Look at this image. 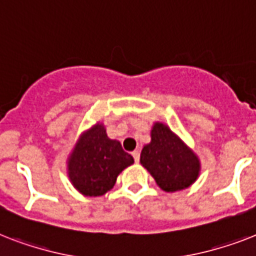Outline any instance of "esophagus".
Listing matches in <instances>:
<instances>
[{"mask_svg":"<svg viewBox=\"0 0 256 256\" xmlns=\"http://www.w3.org/2000/svg\"><path fill=\"white\" fill-rule=\"evenodd\" d=\"M132 158H134L135 163H139V156H140V152H139L138 150H135V151H132Z\"/></svg>","mask_w":256,"mask_h":256,"instance_id":"1","label":"esophagus"}]
</instances>
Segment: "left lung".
<instances>
[{
  "mask_svg": "<svg viewBox=\"0 0 256 256\" xmlns=\"http://www.w3.org/2000/svg\"><path fill=\"white\" fill-rule=\"evenodd\" d=\"M140 164L166 192L190 186L200 175V160L167 124L155 122L151 142L143 147Z\"/></svg>",
  "mask_w": 256,
  "mask_h": 256,
  "instance_id": "1",
  "label": "left lung"
}]
</instances>
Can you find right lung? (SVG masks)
<instances>
[{"label": "right lung", "instance_id": "obj_1", "mask_svg": "<svg viewBox=\"0 0 256 256\" xmlns=\"http://www.w3.org/2000/svg\"><path fill=\"white\" fill-rule=\"evenodd\" d=\"M134 159L121 143L110 139L102 124L80 135L68 158V176L72 186L84 196H102L113 188L118 175Z\"/></svg>", "mask_w": 256, "mask_h": 256}]
</instances>
